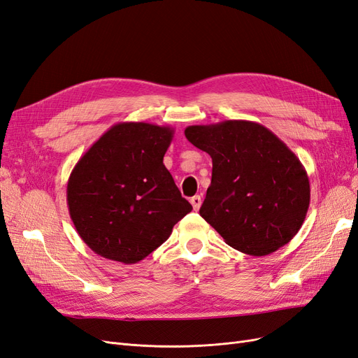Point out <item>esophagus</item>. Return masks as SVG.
<instances>
[{
  "label": "esophagus",
  "mask_w": 358,
  "mask_h": 358,
  "mask_svg": "<svg viewBox=\"0 0 358 358\" xmlns=\"http://www.w3.org/2000/svg\"><path fill=\"white\" fill-rule=\"evenodd\" d=\"M190 203H192L194 210H199V208L202 205V197L201 196H193L192 199H190Z\"/></svg>",
  "instance_id": "1"
}]
</instances>
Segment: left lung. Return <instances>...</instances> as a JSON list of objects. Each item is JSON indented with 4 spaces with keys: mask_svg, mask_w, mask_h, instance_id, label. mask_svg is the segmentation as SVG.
Returning <instances> with one entry per match:
<instances>
[{
    "mask_svg": "<svg viewBox=\"0 0 358 358\" xmlns=\"http://www.w3.org/2000/svg\"><path fill=\"white\" fill-rule=\"evenodd\" d=\"M187 140L213 157L201 217L231 248L264 257L294 239L310 206V180L296 155L258 122L190 125Z\"/></svg>",
    "mask_w": 358,
    "mask_h": 358,
    "instance_id": "obj_1",
    "label": "left lung"
}]
</instances>
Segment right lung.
I'll return each mask as SVG.
<instances>
[{
    "label": "right lung",
    "instance_id": "right-lung-1",
    "mask_svg": "<svg viewBox=\"0 0 358 358\" xmlns=\"http://www.w3.org/2000/svg\"><path fill=\"white\" fill-rule=\"evenodd\" d=\"M171 127L119 122L81 156L68 181L79 237L97 255L136 264L193 209L164 165Z\"/></svg>",
    "mask_w": 358,
    "mask_h": 358
}]
</instances>
